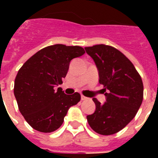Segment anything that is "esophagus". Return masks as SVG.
I'll use <instances>...</instances> for the list:
<instances>
[{
	"mask_svg": "<svg viewBox=\"0 0 158 158\" xmlns=\"http://www.w3.org/2000/svg\"><path fill=\"white\" fill-rule=\"evenodd\" d=\"M88 99V97H86V96H81V100H82V101H85V100H87Z\"/></svg>",
	"mask_w": 158,
	"mask_h": 158,
	"instance_id": "34e87169",
	"label": "esophagus"
}]
</instances>
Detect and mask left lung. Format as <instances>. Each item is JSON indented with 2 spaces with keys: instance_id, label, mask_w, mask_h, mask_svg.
Here are the masks:
<instances>
[{
  "instance_id": "1",
  "label": "left lung",
  "mask_w": 158,
  "mask_h": 158,
  "mask_svg": "<svg viewBox=\"0 0 158 158\" xmlns=\"http://www.w3.org/2000/svg\"><path fill=\"white\" fill-rule=\"evenodd\" d=\"M96 63L99 83L104 86L106 102L93 98L96 111L87 116L90 128L102 135L118 133L132 120L143 101L141 77L133 63L111 45L85 47Z\"/></svg>"
}]
</instances>
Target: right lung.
<instances>
[{"mask_svg":"<svg viewBox=\"0 0 158 158\" xmlns=\"http://www.w3.org/2000/svg\"><path fill=\"white\" fill-rule=\"evenodd\" d=\"M81 46L56 44L40 50L19 69L14 82L19 109L37 131L51 133L60 128L70 106L80 101L79 93L66 95L62 88L71 60L85 54Z\"/></svg>","mask_w":158,"mask_h":158,"instance_id":"1","label":"right lung"}]
</instances>
